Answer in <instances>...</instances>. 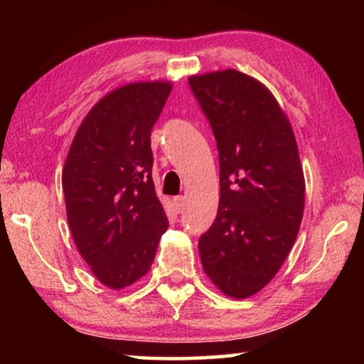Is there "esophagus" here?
<instances>
[{
	"label": "esophagus",
	"mask_w": 364,
	"mask_h": 364,
	"mask_svg": "<svg viewBox=\"0 0 364 364\" xmlns=\"http://www.w3.org/2000/svg\"><path fill=\"white\" fill-rule=\"evenodd\" d=\"M173 204H175V207H176V210H178V212H183V210H184V205H186V197H183V196H178V197H175V199H173Z\"/></svg>",
	"instance_id": "obj_1"
}]
</instances>
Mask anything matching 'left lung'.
Instances as JSON below:
<instances>
[{
	"mask_svg": "<svg viewBox=\"0 0 364 364\" xmlns=\"http://www.w3.org/2000/svg\"><path fill=\"white\" fill-rule=\"evenodd\" d=\"M220 154L217 218L199 239L202 268L221 292L247 299L291 252L305 205L297 141L284 110L234 69L189 77Z\"/></svg>",
	"mask_w": 364,
	"mask_h": 364,
	"instance_id": "8db88e82",
	"label": "left lung"
}]
</instances>
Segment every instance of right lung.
I'll list each match as a JSON object with an SVG mask.
<instances>
[{
  "mask_svg": "<svg viewBox=\"0 0 364 364\" xmlns=\"http://www.w3.org/2000/svg\"><path fill=\"white\" fill-rule=\"evenodd\" d=\"M170 82L128 83L97 101L63 170L67 221L97 281L132 286L149 271L168 220L152 181L151 132Z\"/></svg>",
  "mask_w": 364,
  "mask_h": 364,
  "instance_id": "add662e5",
  "label": "right lung"
}]
</instances>
